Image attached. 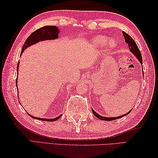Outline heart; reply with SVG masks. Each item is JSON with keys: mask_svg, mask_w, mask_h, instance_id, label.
<instances>
[{"mask_svg": "<svg viewBox=\"0 0 158 158\" xmlns=\"http://www.w3.org/2000/svg\"><path fill=\"white\" fill-rule=\"evenodd\" d=\"M106 41V38L105 37V36H97V37L94 38L93 39V42L94 44L97 46H102L105 44V43ZM109 48H113L114 46H115V41H110L109 42Z\"/></svg>", "mask_w": 158, "mask_h": 158, "instance_id": "1", "label": "heart"}]
</instances>
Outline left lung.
Masks as SVG:
<instances>
[{
	"instance_id": "1",
	"label": "left lung",
	"mask_w": 158,
	"mask_h": 158,
	"mask_svg": "<svg viewBox=\"0 0 158 158\" xmlns=\"http://www.w3.org/2000/svg\"><path fill=\"white\" fill-rule=\"evenodd\" d=\"M123 36H124V39H125L126 43H127V45H128V46H129L130 51L136 56V58L139 60V62L140 63L143 64V59H142L141 53H140V50H139V49L138 48V46H137L136 43H135V41H134V39L132 37H131V36L129 35H127V33H126L125 32H123ZM143 74L144 75V73H143ZM92 113H94V115L95 117H96L97 118H98L100 120H105V121H112V120H115V119H117L122 118V117L128 115V114L131 111V110H130L128 113H127L126 114H124V115L119 116V117H103V116H101V115H98V114L96 112H95L94 110L92 109Z\"/></svg>"
}]
</instances>
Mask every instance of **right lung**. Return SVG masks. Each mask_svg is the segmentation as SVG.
<instances>
[{
  "label": "right lung",
  "mask_w": 158,
  "mask_h": 158,
  "mask_svg": "<svg viewBox=\"0 0 158 158\" xmlns=\"http://www.w3.org/2000/svg\"><path fill=\"white\" fill-rule=\"evenodd\" d=\"M59 32H60L59 30L56 26H43V27L41 28L37 29L35 32H33L32 34L28 36V39L26 40L24 44H23L22 48V51L20 54H22L23 51H24L26 48H28V47L34 45L35 43H38L39 41H46V40H53V39H58ZM19 62H18V66H17V71H18V69H19ZM17 81H18V78L16 79V86H18V85H17L18 84ZM28 115L34 119L42 120V121H46V122H54V121L58 120L60 117L62 116V115H60L58 117H57L56 118H53V119H43V118H39V117H33L30 115V114H28Z\"/></svg>",
  "instance_id": "1"
}]
</instances>
